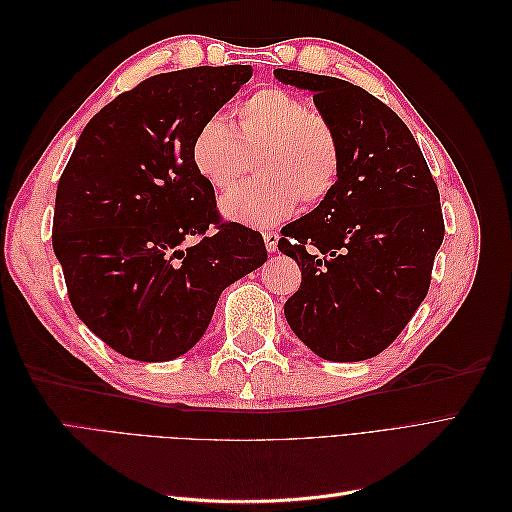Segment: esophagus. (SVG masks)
Listing matches in <instances>:
<instances>
[{
    "label": "esophagus",
    "instance_id": "1",
    "mask_svg": "<svg viewBox=\"0 0 512 512\" xmlns=\"http://www.w3.org/2000/svg\"><path fill=\"white\" fill-rule=\"evenodd\" d=\"M262 239H265V245H267V250L269 252H275V247H277V241H280V235H277V232H271V230H267L265 235H262Z\"/></svg>",
    "mask_w": 512,
    "mask_h": 512
}]
</instances>
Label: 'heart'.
Masks as SVG:
<instances>
[{
	"mask_svg": "<svg viewBox=\"0 0 512 512\" xmlns=\"http://www.w3.org/2000/svg\"><path fill=\"white\" fill-rule=\"evenodd\" d=\"M256 156L258 181L230 190L220 211L232 222L267 228L327 198L342 175V141L333 123L309 111L292 91L262 87L232 111V126L218 117L192 138L190 162L213 190L230 188Z\"/></svg>",
	"mask_w": 512,
	"mask_h": 512,
	"instance_id": "obj_1",
	"label": "heart"
}]
</instances>
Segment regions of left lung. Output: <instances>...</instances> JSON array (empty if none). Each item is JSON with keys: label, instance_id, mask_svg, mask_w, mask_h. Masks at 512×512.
Returning <instances> with one entry per match:
<instances>
[{"label": "left lung", "instance_id": "obj_1", "mask_svg": "<svg viewBox=\"0 0 512 512\" xmlns=\"http://www.w3.org/2000/svg\"><path fill=\"white\" fill-rule=\"evenodd\" d=\"M273 74L312 91L344 156L335 190L282 228L277 247L301 269L284 314L322 359L365 361L393 344L427 297L444 239L438 185L406 123L363 87L299 70Z\"/></svg>", "mask_w": 512, "mask_h": 512}]
</instances>
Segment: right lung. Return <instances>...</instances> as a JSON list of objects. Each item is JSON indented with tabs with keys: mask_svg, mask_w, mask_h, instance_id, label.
<instances>
[{
	"mask_svg": "<svg viewBox=\"0 0 512 512\" xmlns=\"http://www.w3.org/2000/svg\"><path fill=\"white\" fill-rule=\"evenodd\" d=\"M250 66L156 74L91 119L61 173L53 250L91 333L134 361L177 359L226 286L265 265L262 235L224 222L190 145Z\"/></svg>",
	"mask_w": 512,
	"mask_h": 512,
	"instance_id": "add662e5",
	"label": "right lung"
}]
</instances>
